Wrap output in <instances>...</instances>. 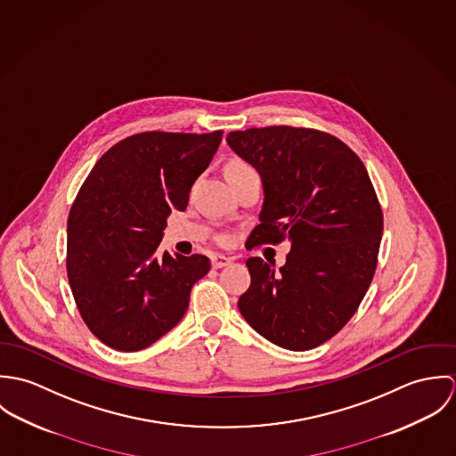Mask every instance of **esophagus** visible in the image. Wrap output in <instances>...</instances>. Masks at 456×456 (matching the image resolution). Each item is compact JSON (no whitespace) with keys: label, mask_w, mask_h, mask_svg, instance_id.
<instances>
[{"label":"esophagus","mask_w":456,"mask_h":456,"mask_svg":"<svg viewBox=\"0 0 456 456\" xmlns=\"http://www.w3.org/2000/svg\"><path fill=\"white\" fill-rule=\"evenodd\" d=\"M232 263V258H226L223 255H216L212 256V266L214 268H223V266H228Z\"/></svg>","instance_id":"esophagus-1"}]
</instances>
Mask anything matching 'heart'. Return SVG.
<instances>
[{"label": "heart", "mask_w": 456, "mask_h": 456, "mask_svg": "<svg viewBox=\"0 0 456 456\" xmlns=\"http://www.w3.org/2000/svg\"><path fill=\"white\" fill-rule=\"evenodd\" d=\"M244 168H249V165H246L244 161L233 159V161H230V163H228V167H226V174H233V172H239V170H244ZM221 240H223V242H230V239H228V237H223Z\"/></svg>", "instance_id": "b5f03b06"}]
</instances>
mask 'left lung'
<instances>
[{
    "instance_id": "8db88e82",
    "label": "left lung",
    "mask_w": 456,
    "mask_h": 456,
    "mask_svg": "<svg viewBox=\"0 0 456 456\" xmlns=\"http://www.w3.org/2000/svg\"><path fill=\"white\" fill-rule=\"evenodd\" d=\"M226 142L263 183L260 224L248 244H291L279 272L273 261H246L251 286L239 311L284 349L318 347L351 320L376 272L383 212L367 168L323 131L251 128Z\"/></svg>"
}]
</instances>
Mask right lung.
<instances>
[{"label":"right lung","instance_id":"1","mask_svg":"<svg viewBox=\"0 0 456 456\" xmlns=\"http://www.w3.org/2000/svg\"><path fill=\"white\" fill-rule=\"evenodd\" d=\"M223 131L131 134L94 165L68 217L66 272L78 313L109 347L140 351L177 325L210 270L159 242L172 210H186Z\"/></svg>","mask_w":456,"mask_h":456}]
</instances>
